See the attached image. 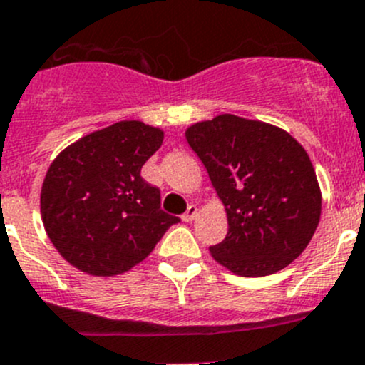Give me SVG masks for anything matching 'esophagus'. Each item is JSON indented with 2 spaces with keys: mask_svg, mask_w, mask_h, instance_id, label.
I'll return each mask as SVG.
<instances>
[{
  "mask_svg": "<svg viewBox=\"0 0 365 365\" xmlns=\"http://www.w3.org/2000/svg\"><path fill=\"white\" fill-rule=\"evenodd\" d=\"M197 217V206L196 205H189V208H187V212L183 213L182 219L185 220V222H190V220H194Z\"/></svg>",
  "mask_w": 365,
  "mask_h": 365,
  "instance_id": "obj_1",
  "label": "esophagus"
}]
</instances>
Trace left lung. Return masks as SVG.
Wrapping results in <instances>:
<instances>
[{
	"label": "left lung",
	"mask_w": 365,
	"mask_h": 365,
	"mask_svg": "<svg viewBox=\"0 0 365 365\" xmlns=\"http://www.w3.org/2000/svg\"><path fill=\"white\" fill-rule=\"evenodd\" d=\"M227 213V235L210 252L242 277L275 274L311 242L322 192L300 143L263 121L220 114L187 128Z\"/></svg>",
	"instance_id": "left-lung-1"
}]
</instances>
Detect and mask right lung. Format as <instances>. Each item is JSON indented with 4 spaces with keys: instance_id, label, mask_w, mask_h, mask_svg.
<instances>
[{
    "instance_id": "add662e5",
    "label": "right lung",
    "mask_w": 365,
    "mask_h": 365,
    "mask_svg": "<svg viewBox=\"0 0 365 365\" xmlns=\"http://www.w3.org/2000/svg\"><path fill=\"white\" fill-rule=\"evenodd\" d=\"M164 132L118 121L65 148L40 194L43 227L58 252L90 275L109 277L141 263L178 217L160 210L159 187L141 176Z\"/></svg>"
}]
</instances>
